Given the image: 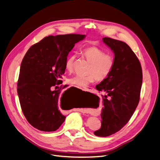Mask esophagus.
Listing matches in <instances>:
<instances>
[{
	"label": "esophagus",
	"mask_w": 160,
	"mask_h": 160,
	"mask_svg": "<svg viewBox=\"0 0 160 160\" xmlns=\"http://www.w3.org/2000/svg\"><path fill=\"white\" fill-rule=\"evenodd\" d=\"M84 90L85 91H87V92H93V87H88L87 88H85V89H84ZM79 112H82L81 110H78Z\"/></svg>",
	"instance_id": "1"
}]
</instances>
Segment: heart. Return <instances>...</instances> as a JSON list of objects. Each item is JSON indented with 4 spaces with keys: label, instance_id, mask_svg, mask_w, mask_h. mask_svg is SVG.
<instances>
[{
    "label": "heart",
    "instance_id": "obj_1",
    "mask_svg": "<svg viewBox=\"0 0 160 160\" xmlns=\"http://www.w3.org/2000/svg\"><path fill=\"white\" fill-rule=\"evenodd\" d=\"M84 57L90 62L87 76L76 75L68 79V82L76 87L84 88L96 79L102 81L106 79L111 73L114 65V58L110 53L96 46H90L82 51ZM76 55H72L65 61V68L68 72L73 70Z\"/></svg>",
    "mask_w": 160,
    "mask_h": 160
}]
</instances>
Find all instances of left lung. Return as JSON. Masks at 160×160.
Returning a JSON list of instances; mask_svg holds the SVG:
<instances>
[{
    "label": "left lung",
    "mask_w": 160,
    "mask_h": 160,
    "mask_svg": "<svg viewBox=\"0 0 160 160\" xmlns=\"http://www.w3.org/2000/svg\"><path fill=\"white\" fill-rule=\"evenodd\" d=\"M102 41L114 53V65L109 76L96 87L107 96L102 99L101 127L94 134L107 137L118 132L133 115L140 99L143 74L138 58L127 44L109 37Z\"/></svg>",
    "instance_id": "left-lung-1"
}]
</instances>
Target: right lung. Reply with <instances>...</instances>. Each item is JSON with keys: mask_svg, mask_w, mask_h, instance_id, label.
I'll list each match as a JSON object with an SVG mask.
<instances>
[{"mask_svg": "<svg viewBox=\"0 0 160 160\" xmlns=\"http://www.w3.org/2000/svg\"><path fill=\"white\" fill-rule=\"evenodd\" d=\"M84 37L80 34L49 35L32 45L25 54L17 93L24 116L34 128L53 132L64 121L66 117L61 113L59 104L61 102V105L65 92L60 94L62 85L60 89L57 88L62 82L69 52Z\"/></svg>", "mask_w": 160, "mask_h": 160, "instance_id": "add662e5", "label": "right lung"}]
</instances>
